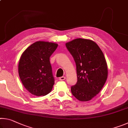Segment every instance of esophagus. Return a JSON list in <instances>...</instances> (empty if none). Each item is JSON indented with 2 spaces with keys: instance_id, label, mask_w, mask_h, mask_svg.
<instances>
[{
  "instance_id": "esophagus-1",
  "label": "esophagus",
  "mask_w": 128,
  "mask_h": 128,
  "mask_svg": "<svg viewBox=\"0 0 128 128\" xmlns=\"http://www.w3.org/2000/svg\"><path fill=\"white\" fill-rule=\"evenodd\" d=\"M59 80H60V81H64V80H66V77H59Z\"/></svg>"
}]
</instances>
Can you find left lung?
<instances>
[{"mask_svg":"<svg viewBox=\"0 0 128 128\" xmlns=\"http://www.w3.org/2000/svg\"><path fill=\"white\" fill-rule=\"evenodd\" d=\"M66 45L76 64L77 82L71 87V92L80 101L90 100L100 92L107 78L103 52L96 43L87 39H75Z\"/></svg>","mask_w":128,"mask_h":128,"instance_id":"left-lung-1","label":"left lung"}]
</instances>
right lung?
Here are the masks:
<instances>
[{
	"label": "right lung",
	"mask_w": 128,
	"mask_h": 128,
	"mask_svg": "<svg viewBox=\"0 0 128 128\" xmlns=\"http://www.w3.org/2000/svg\"><path fill=\"white\" fill-rule=\"evenodd\" d=\"M57 43L37 41L30 45L21 56L18 74L23 85L36 96L51 92L55 83L50 57L56 50Z\"/></svg>",
	"instance_id": "1"
}]
</instances>
